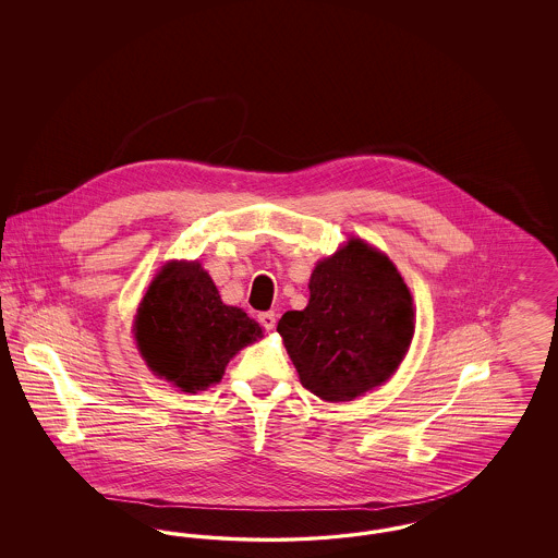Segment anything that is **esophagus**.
<instances>
[{
    "label": "esophagus",
    "instance_id": "esophagus-1",
    "mask_svg": "<svg viewBox=\"0 0 558 558\" xmlns=\"http://www.w3.org/2000/svg\"><path fill=\"white\" fill-rule=\"evenodd\" d=\"M259 322H262V326L266 330H274L276 328V314L274 312H264V314H259Z\"/></svg>",
    "mask_w": 558,
    "mask_h": 558
}]
</instances>
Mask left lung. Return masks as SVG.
<instances>
[{
    "label": "left lung",
    "instance_id": "1",
    "mask_svg": "<svg viewBox=\"0 0 558 558\" xmlns=\"http://www.w3.org/2000/svg\"><path fill=\"white\" fill-rule=\"evenodd\" d=\"M278 332L307 391L349 401L398 371L414 335L412 294L383 253L349 240L319 262L307 307L287 312Z\"/></svg>",
    "mask_w": 558,
    "mask_h": 558
}]
</instances>
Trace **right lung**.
I'll list each match as a JSON object with an SVG mask.
<instances>
[{"label":"right lung","instance_id":"add662e5","mask_svg":"<svg viewBox=\"0 0 558 558\" xmlns=\"http://www.w3.org/2000/svg\"><path fill=\"white\" fill-rule=\"evenodd\" d=\"M259 337L262 326L223 305L196 262L162 267L135 316V341L146 364L186 393L219 383L228 362Z\"/></svg>","mask_w":558,"mask_h":558}]
</instances>
